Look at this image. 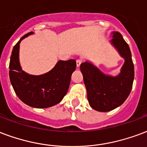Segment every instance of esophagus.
I'll return each mask as SVG.
<instances>
[{
    "instance_id": "esophagus-1",
    "label": "esophagus",
    "mask_w": 147,
    "mask_h": 147,
    "mask_svg": "<svg viewBox=\"0 0 147 147\" xmlns=\"http://www.w3.org/2000/svg\"><path fill=\"white\" fill-rule=\"evenodd\" d=\"M82 64V61L81 60H77L76 61V67L77 68H79L80 65Z\"/></svg>"
}]
</instances>
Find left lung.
I'll return each mask as SVG.
<instances>
[{
    "label": "left lung",
    "instance_id": "1",
    "mask_svg": "<svg viewBox=\"0 0 147 147\" xmlns=\"http://www.w3.org/2000/svg\"><path fill=\"white\" fill-rule=\"evenodd\" d=\"M110 43L124 59V64L117 76L104 73L90 61L80 65L87 99L93 109L107 112L121 106L128 98L134 80V65L128 43L120 32L111 33Z\"/></svg>",
    "mask_w": 147,
    "mask_h": 147
}]
</instances>
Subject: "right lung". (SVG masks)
Masks as SVG:
<instances>
[{
    "instance_id": "right-lung-1",
    "label": "right lung",
    "mask_w": 147,
    "mask_h": 147,
    "mask_svg": "<svg viewBox=\"0 0 147 147\" xmlns=\"http://www.w3.org/2000/svg\"><path fill=\"white\" fill-rule=\"evenodd\" d=\"M33 33L25 35L13 47L9 64L10 81L24 104L35 108H47L59 104L66 95L76 61L73 59L58 61L51 70L40 76L26 72L19 61L20 43Z\"/></svg>"
}]
</instances>
